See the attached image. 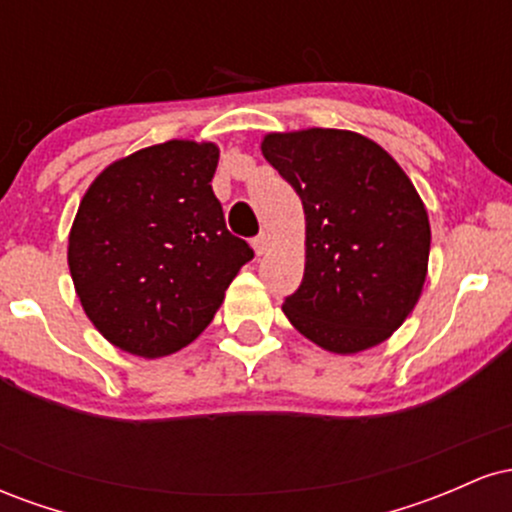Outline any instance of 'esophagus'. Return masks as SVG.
Instances as JSON below:
<instances>
[{
	"label": "esophagus",
	"instance_id": "1",
	"mask_svg": "<svg viewBox=\"0 0 512 512\" xmlns=\"http://www.w3.org/2000/svg\"><path fill=\"white\" fill-rule=\"evenodd\" d=\"M252 250H255V255H264V252L269 250V236H267V233H260V236L252 240Z\"/></svg>",
	"mask_w": 512,
	"mask_h": 512
}]
</instances>
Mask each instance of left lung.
<instances>
[{"label":"left lung","instance_id":"1","mask_svg":"<svg viewBox=\"0 0 512 512\" xmlns=\"http://www.w3.org/2000/svg\"><path fill=\"white\" fill-rule=\"evenodd\" d=\"M262 154L305 211V272L281 310L332 354H358L407 320L428 272L419 192L380 144L349 129L269 132Z\"/></svg>","mask_w":512,"mask_h":512}]
</instances>
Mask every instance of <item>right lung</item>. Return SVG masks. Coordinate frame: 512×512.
<instances>
[{"instance_id": "add662e5", "label": "right lung", "mask_w": 512, "mask_h": 512, "mask_svg": "<svg viewBox=\"0 0 512 512\" xmlns=\"http://www.w3.org/2000/svg\"><path fill=\"white\" fill-rule=\"evenodd\" d=\"M219 146L170 139L91 182L67 262L88 320L117 349L175 354L214 320L252 250L231 236L211 190Z\"/></svg>"}]
</instances>
